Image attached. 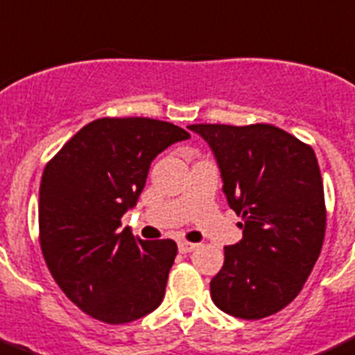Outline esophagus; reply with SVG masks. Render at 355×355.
I'll list each match as a JSON object with an SVG mask.
<instances>
[{
    "instance_id": "34e87169",
    "label": "esophagus",
    "mask_w": 355,
    "mask_h": 355,
    "mask_svg": "<svg viewBox=\"0 0 355 355\" xmlns=\"http://www.w3.org/2000/svg\"><path fill=\"white\" fill-rule=\"evenodd\" d=\"M198 245L196 243H191V241H185V240H180L178 241V250H180L182 254H187V252H193L194 248H196Z\"/></svg>"
}]
</instances>
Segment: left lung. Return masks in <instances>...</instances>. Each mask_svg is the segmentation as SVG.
Masks as SVG:
<instances>
[{
    "label": "left lung",
    "instance_id": "obj_1",
    "mask_svg": "<svg viewBox=\"0 0 355 355\" xmlns=\"http://www.w3.org/2000/svg\"><path fill=\"white\" fill-rule=\"evenodd\" d=\"M217 159L243 238L224 247L214 303L245 320L273 315L303 289L326 233L319 162L310 145L271 124H193Z\"/></svg>",
    "mask_w": 355,
    "mask_h": 355
}]
</instances>
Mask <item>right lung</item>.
I'll return each instance as SVG.
<instances>
[{
  "instance_id": "add662e5",
  "label": "right lung",
  "mask_w": 355,
  "mask_h": 355,
  "mask_svg": "<svg viewBox=\"0 0 355 355\" xmlns=\"http://www.w3.org/2000/svg\"><path fill=\"white\" fill-rule=\"evenodd\" d=\"M191 138L171 122L103 117L64 144L40 184V247L62 293L82 312L125 324L154 312L177 256L173 240H140L121 218L137 205L150 162Z\"/></svg>"
}]
</instances>
